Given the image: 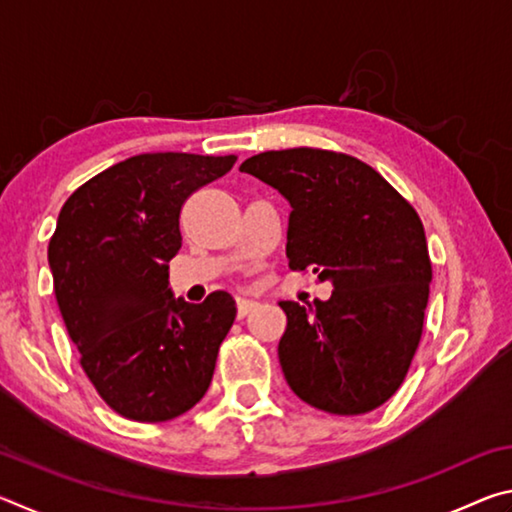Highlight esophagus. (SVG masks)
Here are the masks:
<instances>
[{"label":"esophagus","instance_id":"obj_1","mask_svg":"<svg viewBox=\"0 0 512 512\" xmlns=\"http://www.w3.org/2000/svg\"><path fill=\"white\" fill-rule=\"evenodd\" d=\"M257 305H259V302H255V300L239 298V300H237V316H239V318H246V316L250 314V311L257 309Z\"/></svg>","mask_w":512,"mask_h":512}]
</instances>
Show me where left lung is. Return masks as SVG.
<instances>
[{
  "label": "left lung",
  "instance_id": "left-lung-1",
  "mask_svg": "<svg viewBox=\"0 0 512 512\" xmlns=\"http://www.w3.org/2000/svg\"><path fill=\"white\" fill-rule=\"evenodd\" d=\"M239 171L289 201L293 271H314L334 287L316 309L280 302L284 379L320 411L377 409L400 388L422 336L431 262L418 212L375 169L345 153L266 151Z\"/></svg>",
  "mask_w": 512,
  "mask_h": 512
}]
</instances>
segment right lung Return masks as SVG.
I'll return each instance as SVG.
<instances>
[{
    "mask_svg": "<svg viewBox=\"0 0 512 512\" xmlns=\"http://www.w3.org/2000/svg\"><path fill=\"white\" fill-rule=\"evenodd\" d=\"M237 155L142 153L67 198L49 241L54 293L85 375L112 411L164 422L210 388L235 298H176L169 262L183 246L180 207Z\"/></svg>",
    "mask_w": 512,
    "mask_h": 512,
    "instance_id": "add662e5",
    "label": "right lung"
}]
</instances>
